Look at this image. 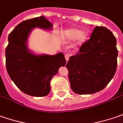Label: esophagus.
Wrapping results in <instances>:
<instances>
[{
  "instance_id": "1",
  "label": "esophagus",
  "mask_w": 123,
  "mask_h": 123,
  "mask_svg": "<svg viewBox=\"0 0 123 123\" xmlns=\"http://www.w3.org/2000/svg\"><path fill=\"white\" fill-rule=\"evenodd\" d=\"M69 56L70 55L69 54H65V60H66V61H68V60H69Z\"/></svg>"
}]
</instances>
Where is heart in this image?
Here are the masks:
<instances>
[{"instance_id":"obj_1","label":"heart","mask_w":123,"mask_h":123,"mask_svg":"<svg viewBox=\"0 0 123 123\" xmlns=\"http://www.w3.org/2000/svg\"><path fill=\"white\" fill-rule=\"evenodd\" d=\"M65 38L70 40H75L78 38L80 43H83L87 38V34L82 33L80 30L73 28L68 30L65 33Z\"/></svg>"}]
</instances>
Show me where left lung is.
<instances>
[{"label":"left lung","instance_id":"obj_1","mask_svg":"<svg viewBox=\"0 0 123 123\" xmlns=\"http://www.w3.org/2000/svg\"><path fill=\"white\" fill-rule=\"evenodd\" d=\"M117 56L114 34L105 27H96L90 38L67 62L73 92L92 94L103 89L116 73Z\"/></svg>","mask_w":123,"mask_h":123}]
</instances>
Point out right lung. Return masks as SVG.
<instances>
[{
  "mask_svg": "<svg viewBox=\"0 0 123 123\" xmlns=\"http://www.w3.org/2000/svg\"><path fill=\"white\" fill-rule=\"evenodd\" d=\"M35 27L51 30L52 24L41 16L24 20L9 34L5 49L6 68L14 84L25 93L36 97L50 92V81L59 68L66 65L64 54L35 55L28 49L27 41Z\"/></svg>",
  "mask_w": 123,
  "mask_h": 123,
  "instance_id": "1",
  "label": "right lung"
}]
</instances>
